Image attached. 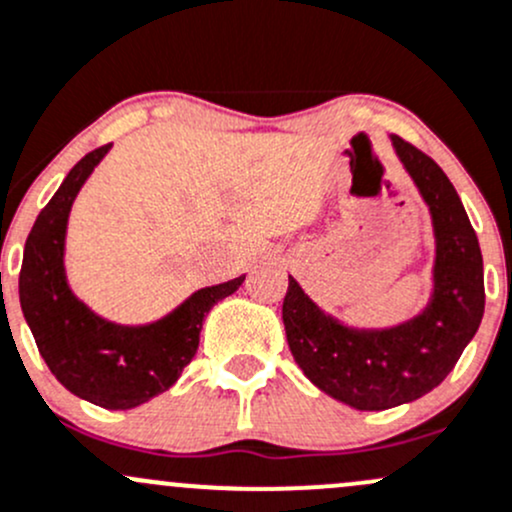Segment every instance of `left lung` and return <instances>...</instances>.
<instances>
[{
  "label": "left lung",
  "mask_w": 512,
  "mask_h": 512,
  "mask_svg": "<svg viewBox=\"0 0 512 512\" xmlns=\"http://www.w3.org/2000/svg\"><path fill=\"white\" fill-rule=\"evenodd\" d=\"M397 159L427 203L434 228V289L417 316L390 328L333 319L289 277L282 321L306 378L353 410H390L432 392L476 336L486 306L483 257L459 193L434 159L397 134Z\"/></svg>",
  "instance_id": "1"
}]
</instances>
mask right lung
<instances>
[{
    "label": "right lung",
    "mask_w": 512,
    "mask_h": 512,
    "mask_svg": "<svg viewBox=\"0 0 512 512\" xmlns=\"http://www.w3.org/2000/svg\"><path fill=\"white\" fill-rule=\"evenodd\" d=\"M110 147L85 154L36 218L24 247L19 301L41 358L58 383L105 410H132L179 380L198 351L208 311L238 292L245 274L198 289L164 319L144 326L112 324L75 297L63 265L68 215Z\"/></svg>",
    "instance_id": "obj_1"
}]
</instances>
